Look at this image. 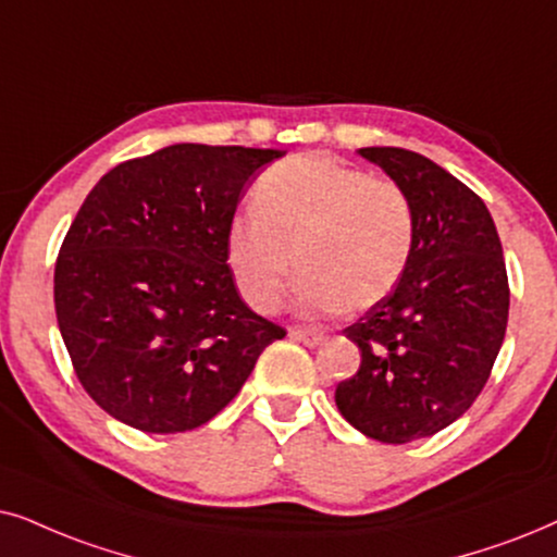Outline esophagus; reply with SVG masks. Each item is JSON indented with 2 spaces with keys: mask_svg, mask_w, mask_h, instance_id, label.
Here are the masks:
<instances>
[{
  "mask_svg": "<svg viewBox=\"0 0 557 557\" xmlns=\"http://www.w3.org/2000/svg\"><path fill=\"white\" fill-rule=\"evenodd\" d=\"M290 339L302 342V344H306V347H319V344L326 339V336H323L321 331H315V329H293L290 331Z\"/></svg>",
  "mask_w": 557,
  "mask_h": 557,
  "instance_id": "34e87169",
  "label": "esophagus"
}]
</instances>
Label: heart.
Wrapping results in <instances>:
<instances>
[{"instance_id":"1","label":"heart","mask_w":557,"mask_h":557,"mask_svg":"<svg viewBox=\"0 0 557 557\" xmlns=\"http://www.w3.org/2000/svg\"><path fill=\"white\" fill-rule=\"evenodd\" d=\"M417 215L406 189L326 157L272 164L255 187V210L231 218L226 262L251 308L274 313L293 272L306 311H368L411 262Z\"/></svg>"}]
</instances>
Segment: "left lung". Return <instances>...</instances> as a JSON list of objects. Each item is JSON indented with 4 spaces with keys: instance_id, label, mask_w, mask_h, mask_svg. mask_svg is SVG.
I'll list each match as a JSON object with an SVG mask.
<instances>
[{
    "instance_id": "obj_1",
    "label": "left lung",
    "mask_w": 557,
    "mask_h": 557,
    "mask_svg": "<svg viewBox=\"0 0 557 557\" xmlns=\"http://www.w3.org/2000/svg\"><path fill=\"white\" fill-rule=\"evenodd\" d=\"M406 189L417 215L400 283L344 329L360 370L336 385V406L364 436L424 440L481 396L504 344L509 277L494 218L473 189L417 151L360 149Z\"/></svg>"
}]
</instances>
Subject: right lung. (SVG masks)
I'll return each mask as SVG.
<instances>
[{
	"label": "right lung",
	"mask_w": 557,
	"mask_h": 557,
	"mask_svg": "<svg viewBox=\"0 0 557 557\" xmlns=\"http://www.w3.org/2000/svg\"><path fill=\"white\" fill-rule=\"evenodd\" d=\"M285 151L174 144L110 169L82 202L53 274L82 388L149 434L223 411L285 329L238 298L226 231L257 169Z\"/></svg>",
	"instance_id": "add662e5"
}]
</instances>
